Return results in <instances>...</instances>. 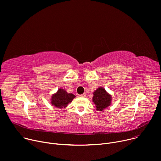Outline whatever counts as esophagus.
Segmentation results:
<instances>
[{"label": "esophagus", "instance_id": "1", "mask_svg": "<svg viewBox=\"0 0 161 161\" xmlns=\"http://www.w3.org/2000/svg\"><path fill=\"white\" fill-rule=\"evenodd\" d=\"M80 97H86V93H83V94H82V95H79Z\"/></svg>", "mask_w": 161, "mask_h": 161}]
</instances>
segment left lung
<instances>
[{"label": "left lung", "mask_w": 161, "mask_h": 161, "mask_svg": "<svg viewBox=\"0 0 161 161\" xmlns=\"http://www.w3.org/2000/svg\"><path fill=\"white\" fill-rule=\"evenodd\" d=\"M93 102L96 105L97 111H102L111 104V97L103 87H98L93 93Z\"/></svg>", "instance_id": "left-lung-1"}]
</instances>
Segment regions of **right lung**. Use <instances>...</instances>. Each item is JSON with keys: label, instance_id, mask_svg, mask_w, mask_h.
<instances>
[{"label": "right lung", "instance_id": "obj_1", "mask_svg": "<svg viewBox=\"0 0 161 161\" xmlns=\"http://www.w3.org/2000/svg\"><path fill=\"white\" fill-rule=\"evenodd\" d=\"M75 97V96L72 93H68L63 89H59L58 92L52 95L51 103L56 108H65Z\"/></svg>", "mask_w": 161, "mask_h": 161}]
</instances>
